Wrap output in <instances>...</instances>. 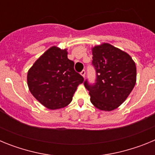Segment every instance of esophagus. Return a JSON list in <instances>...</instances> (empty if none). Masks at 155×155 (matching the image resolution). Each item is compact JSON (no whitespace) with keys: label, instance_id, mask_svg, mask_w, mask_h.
<instances>
[{"label":"esophagus","instance_id":"34e87169","mask_svg":"<svg viewBox=\"0 0 155 155\" xmlns=\"http://www.w3.org/2000/svg\"><path fill=\"white\" fill-rule=\"evenodd\" d=\"M81 76L83 77V78H84V77H85V74H86L85 71H84V70H83V71H82L81 72Z\"/></svg>","mask_w":155,"mask_h":155}]
</instances>
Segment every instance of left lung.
<instances>
[{
	"label": "left lung",
	"mask_w": 155,
	"mask_h": 155,
	"mask_svg": "<svg viewBox=\"0 0 155 155\" xmlns=\"http://www.w3.org/2000/svg\"><path fill=\"white\" fill-rule=\"evenodd\" d=\"M96 83L84 87L89 91L92 105L102 111H112L124 102L137 81L135 62L128 53L104 42L91 48Z\"/></svg>",
	"instance_id": "obj_1"
}]
</instances>
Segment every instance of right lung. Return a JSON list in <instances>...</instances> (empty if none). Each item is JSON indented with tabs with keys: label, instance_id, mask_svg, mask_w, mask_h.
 Segmentation results:
<instances>
[{
	"label": "right lung",
	"instance_id": "right-lung-1",
	"mask_svg": "<svg viewBox=\"0 0 155 155\" xmlns=\"http://www.w3.org/2000/svg\"><path fill=\"white\" fill-rule=\"evenodd\" d=\"M74 66V63L68 58V49L51 46L28 70L27 83L30 92L49 109L68 105L78 86L84 81Z\"/></svg>",
	"mask_w": 155,
	"mask_h": 155
}]
</instances>
